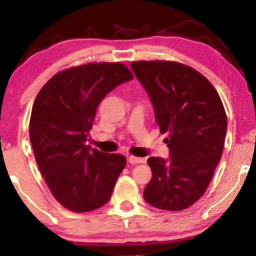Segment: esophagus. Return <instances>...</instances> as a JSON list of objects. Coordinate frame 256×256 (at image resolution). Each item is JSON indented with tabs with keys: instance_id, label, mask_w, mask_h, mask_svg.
<instances>
[{
	"instance_id": "obj_1",
	"label": "esophagus",
	"mask_w": 256,
	"mask_h": 256,
	"mask_svg": "<svg viewBox=\"0 0 256 256\" xmlns=\"http://www.w3.org/2000/svg\"><path fill=\"white\" fill-rule=\"evenodd\" d=\"M128 162L132 164H142L144 162V158H138V157H134V156H130L128 157Z\"/></svg>"
}]
</instances>
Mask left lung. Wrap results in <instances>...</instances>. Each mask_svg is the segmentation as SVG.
I'll use <instances>...</instances> for the list:
<instances>
[{
    "mask_svg": "<svg viewBox=\"0 0 256 256\" xmlns=\"http://www.w3.org/2000/svg\"><path fill=\"white\" fill-rule=\"evenodd\" d=\"M149 94L170 158L150 157L152 178L144 200L154 208L180 211L196 203L208 188L222 158L227 116L218 92L201 73L166 60L132 62Z\"/></svg>",
    "mask_w": 256,
    "mask_h": 256,
    "instance_id": "obj_1",
    "label": "left lung"
}]
</instances>
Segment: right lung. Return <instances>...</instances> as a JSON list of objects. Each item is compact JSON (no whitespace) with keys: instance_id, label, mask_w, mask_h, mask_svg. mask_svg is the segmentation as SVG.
I'll list each match as a JSON object with an SVG mask.
<instances>
[{"instance_id":"1","label":"right lung","mask_w":256,"mask_h":256,"mask_svg":"<svg viewBox=\"0 0 256 256\" xmlns=\"http://www.w3.org/2000/svg\"><path fill=\"white\" fill-rule=\"evenodd\" d=\"M132 79L122 63H90L58 73L34 99V158L53 196L68 210L88 212L110 201L126 158L86 146V136L106 94Z\"/></svg>"}]
</instances>
